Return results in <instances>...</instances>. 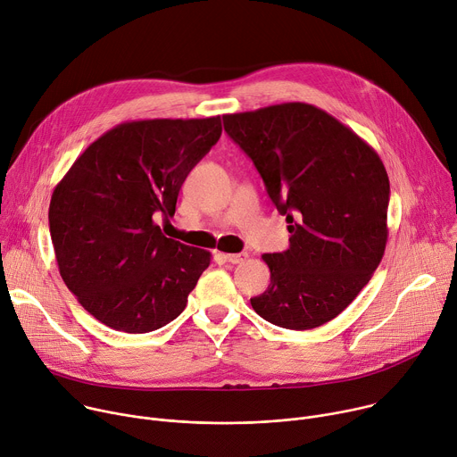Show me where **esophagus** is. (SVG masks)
<instances>
[{
    "label": "esophagus",
    "mask_w": 457,
    "mask_h": 457,
    "mask_svg": "<svg viewBox=\"0 0 457 457\" xmlns=\"http://www.w3.org/2000/svg\"><path fill=\"white\" fill-rule=\"evenodd\" d=\"M245 256H247L245 253H224L222 254V258L229 264H240V262H244Z\"/></svg>",
    "instance_id": "obj_1"
}]
</instances>
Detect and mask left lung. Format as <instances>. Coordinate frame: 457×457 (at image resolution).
I'll return each instance as SVG.
<instances>
[{
    "label": "left lung",
    "instance_id": "8db88e82",
    "mask_svg": "<svg viewBox=\"0 0 457 457\" xmlns=\"http://www.w3.org/2000/svg\"><path fill=\"white\" fill-rule=\"evenodd\" d=\"M222 119L291 233L286 251L262 254L271 284L251 305L284 329L320 328L358 296L381 262L390 195L385 166L351 128L312 104Z\"/></svg>",
    "mask_w": 457,
    "mask_h": 457
}]
</instances>
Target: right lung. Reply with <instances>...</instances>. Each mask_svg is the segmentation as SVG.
Instances as JSON below:
<instances>
[{
  "mask_svg": "<svg viewBox=\"0 0 457 457\" xmlns=\"http://www.w3.org/2000/svg\"><path fill=\"white\" fill-rule=\"evenodd\" d=\"M220 115L122 122L55 186L48 210L59 275L101 323L150 333L175 320L212 253L162 235L187 173L220 139Z\"/></svg>",
  "mask_w": 457,
  "mask_h": 457,
  "instance_id": "right-lung-1",
  "label": "right lung"
}]
</instances>
